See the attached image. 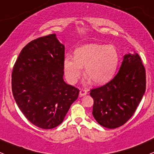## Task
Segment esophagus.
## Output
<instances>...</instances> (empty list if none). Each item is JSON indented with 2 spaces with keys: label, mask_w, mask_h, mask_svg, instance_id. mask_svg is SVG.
<instances>
[{
  "label": "esophagus",
  "mask_w": 154,
  "mask_h": 154,
  "mask_svg": "<svg viewBox=\"0 0 154 154\" xmlns=\"http://www.w3.org/2000/svg\"><path fill=\"white\" fill-rule=\"evenodd\" d=\"M86 94H87V91H86V90L80 89V96H84V95H86Z\"/></svg>",
  "instance_id": "esophagus-1"
}]
</instances>
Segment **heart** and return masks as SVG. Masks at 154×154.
<instances>
[{
    "mask_svg": "<svg viewBox=\"0 0 154 154\" xmlns=\"http://www.w3.org/2000/svg\"><path fill=\"white\" fill-rule=\"evenodd\" d=\"M119 60V53L115 46L86 45L76 50L74 57H65V74L68 81L74 84L82 76L85 67L86 75L94 84H103L114 77Z\"/></svg>",
    "mask_w": 154,
    "mask_h": 154,
    "instance_id": "heart-1",
    "label": "heart"
}]
</instances>
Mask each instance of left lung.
<instances>
[{
    "label": "left lung",
    "mask_w": 154,
    "mask_h": 154,
    "mask_svg": "<svg viewBox=\"0 0 154 154\" xmlns=\"http://www.w3.org/2000/svg\"><path fill=\"white\" fill-rule=\"evenodd\" d=\"M146 88L145 68L138 54H126L114 78L91 89L92 115L109 129L124 125L136 112Z\"/></svg>",
    "instance_id": "1"
}]
</instances>
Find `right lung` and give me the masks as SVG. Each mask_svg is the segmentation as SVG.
Wrapping results in <instances>:
<instances>
[{"mask_svg": "<svg viewBox=\"0 0 154 154\" xmlns=\"http://www.w3.org/2000/svg\"><path fill=\"white\" fill-rule=\"evenodd\" d=\"M65 46L56 34L29 42L12 72V91L17 105L32 125L52 129L64 120L80 90L63 80Z\"/></svg>", "mask_w": 154, "mask_h": 154, "instance_id": "obj_1", "label": "right lung"}]
</instances>
